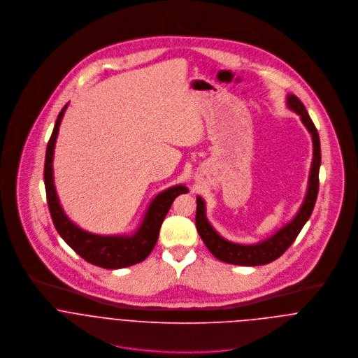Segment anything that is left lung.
<instances>
[{
	"instance_id": "obj_1",
	"label": "left lung",
	"mask_w": 358,
	"mask_h": 358,
	"mask_svg": "<svg viewBox=\"0 0 358 358\" xmlns=\"http://www.w3.org/2000/svg\"><path fill=\"white\" fill-rule=\"evenodd\" d=\"M285 104L291 111L296 113L301 117V121L306 127L313 142V159L310 165L303 203L299 206L295 216L277 231H274L271 236L254 244H240L224 238L216 231V229L210 224V222L206 217V204L204 199L197 196V231L209 252L224 263L237 266H262L278 259L295 241V238L306 224L315 205L318 194V172L321 165V148L318 132L307 113L305 104L299 101V98H296L294 94H288Z\"/></svg>"
}]
</instances>
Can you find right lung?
I'll return each instance as SVG.
<instances>
[{
    "mask_svg": "<svg viewBox=\"0 0 358 358\" xmlns=\"http://www.w3.org/2000/svg\"><path fill=\"white\" fill-rule=\"evenodd\" d=\"M69 103L59 113L51 139L47 146L45 153V168H44V182L47 190V200L51 212L53 224L66 241V244L74 250L78 255L91 264L99 266L103 268H124L132 264H136L145 260L153 251L154 245L158 240L159 227L164 222L173 200L189 193V189L185 185H175L154 196L153 200L148 206L139 226L131 234H96L81 229L74 223L60 204L55 180H53V154L56 139L59 135V127L62 124L64 111L67 110Z\"/></svg>",
    "mask_w": 358,
    "mask_h": 358,
    "instance_id": "right-lung-1",
    "label": "right lung"
}]
</instances>
